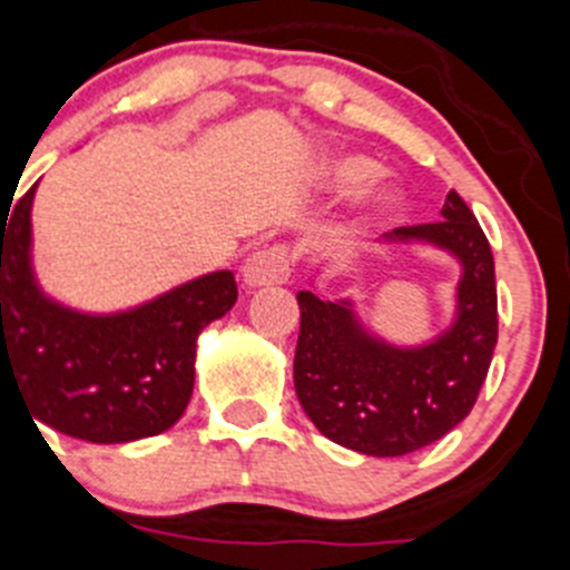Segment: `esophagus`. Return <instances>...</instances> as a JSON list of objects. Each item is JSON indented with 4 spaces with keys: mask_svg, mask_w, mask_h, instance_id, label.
I'll return each instance as SVG.
<instances>
[{
    "mask_svg": "<svg viewBox=\"0 0 570 570\" xmlns=\"http://www.w3.org/2000/svg\"><path fill=\"white\" fill-rule=\"evenodd\" d=\"M244 284L258 289V286H275L284 284L289 278V258L281 247H267L258 249V253L249 255L242 267Z\"/></svg>",
    "mask_w": 570,
    "mask_h": 570,
    "instance_id": "34e87169",
    "label": "esophagus"
}]
</instances>
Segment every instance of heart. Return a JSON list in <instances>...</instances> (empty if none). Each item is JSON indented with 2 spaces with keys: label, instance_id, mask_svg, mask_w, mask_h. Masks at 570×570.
Returning <instances> with one entry per match:
<instances>
[{
  "label": "heart",
  "instance_id": "obj_1",
  "mask_svg": "<svg viewBox=\"0 0 570 570\" xmlns=\"http://www.w3.org/2000/svg\"><path fill=\"white\" fill-rule=\"evenodd\" d=\"M371 174V163L360 154H340V157H328L317 165L315 183L323 190H343L354 188L357 183H363ZM396 205V194L387 188L380 179H371L363 183L354 194V213L363 216V219H376V216H385L387 210H393Z\"/></svg>",
  "mask_w": 570,
  "mask_h": 570
}]
</instances>
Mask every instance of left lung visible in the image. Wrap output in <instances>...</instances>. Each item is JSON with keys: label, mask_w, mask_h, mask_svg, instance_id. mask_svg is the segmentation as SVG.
<instances>
[{"label": "left lung", "mask_w": 570, "mask_h": 570, "mask_svg": "<svg viewBox=\"0 0 570 570\" xmlns=\"http://www.w3.org/2000/svg\"><path fill=\"white\" fill-rule=\"evenodd\" d=\"M382 242L424 244L459 261L453 321L428 343L396 345L365 326L351 297L301 289L295 393L334 444L396 459L470 416L498 343V289L487 236L455 190L441 222L396 227Z\"/></svg>", "instance_id": "left-lung-1"}]
</instances>
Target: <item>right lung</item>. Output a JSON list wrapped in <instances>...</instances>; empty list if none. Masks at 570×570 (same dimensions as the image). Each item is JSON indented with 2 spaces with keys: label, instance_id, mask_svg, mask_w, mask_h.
Here are the masks:
<instances>
[{
  "label": "right lung",
  "instance_id": "obj_1",
  "mask_svg": "<svg viewBox=\"0 0 570 570\" xmlns=\"http://www.w3.org/2000/svg\"><path fill=\"white\" fill-rule=\"evenodd\" d=\"M33 196L36 185L0 213V393L16 387L30 419L92 444L174 428L194 393L196 340L238 297L233 273L199 275L124 312L72 309L36 278Z\"/></svg>",
  "mask_w": 570,
  "mask_h": 570
}]
</instances>
